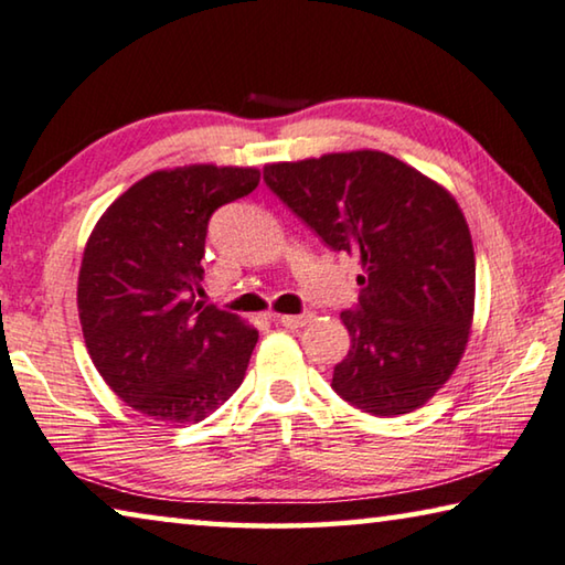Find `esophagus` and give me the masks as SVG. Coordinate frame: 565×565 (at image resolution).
Returning <instances> with one entry per match:
<instances>
[{"instance_id": "obj_1", "label": "esophagus", "mask_w": 565, "mask_h": 565, "mask_svg": "<svg viewBox=\"0 0 565 565\" xmlns=\"http://www.w3.org/2000/svg\"><path fill=\"white\" fill-rule=\"evenodd\" d=\"M309 319H311L309 315H281V317H276V324H281L286 329H299L307 324Z\"/></svg>"}]
</instances>
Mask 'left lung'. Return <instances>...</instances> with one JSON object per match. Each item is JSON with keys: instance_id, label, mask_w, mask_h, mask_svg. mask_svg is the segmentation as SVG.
Masks as SVG:
<instances>
[{"instance_id": "1", "label": "left lung", "mask_w": 565, "mask_h": 565, "mask_svg": "<svg viewBox=\"0 0 565 565\" xmlns=\"http://www.w3.org/2000/svg\"><path fill=\"white\" fill-rule=\"evenodd\" d=\"M264 183L337 254L360 258L352 347L331 387L377 417L405 415L458 366L476 307V254L443 185L380 150L264 168Z\"/></svg>"}]
</instances>
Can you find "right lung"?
<instances>
[{
  "mask_svg": "<svg viewBox=\"0 0 565 565\" xmlns=\"http://www.w3.org/2000/svg\"><path fill=\"white\" fill-rule=\"evenodd\" d=\"M256 168L156 170L103 213L79 266L89 360L115 395L163 423H201L244 382L258 331L201 291L209 221Z\"/></svg>",
  "mask_w": 565,
  "mask_h": 565,
  "instance_id": "1",
  "label": "right lung"
}]
</instances>
